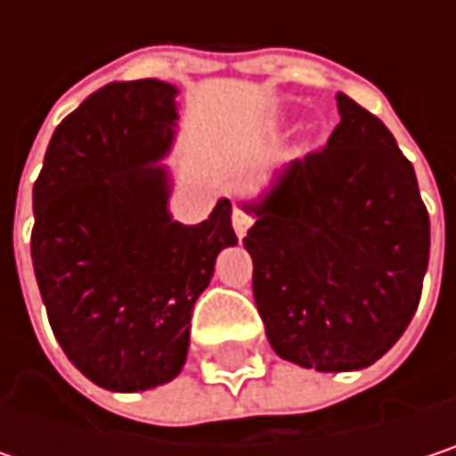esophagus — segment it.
I'll return each mask as SVG.
<instances>
[{"label": "esophagus", "mask_w": 456, "mask_h": 456, "mask_svg": "<svg viewBox=\"0 0 456 456\" xmlns=\"http://www.w3.org/2000/svg\"><path fill=\"white\" fill-rule=\"evenodd\" d=\"M250 224H253V219L245 214V211H234L232 214V227H234V234L242 240L245 234H248V229H250Z\"/></svg>", "instance_id": "esophagus-1"}]
</instances>
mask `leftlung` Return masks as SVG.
<instances>
[{
  "label": "left lung",
  "mask_w": 456,
  "mask_h": 456,
  "mask_svg": "<svg viewBox=\"0 0 456 456\" xmlns=\"http://www.w3.org/2000/svg\"><path fill=\"white\" fill-rule=\"evenodd\" d=\"M327 147L285 163L242 200L253 298L274 354L306 370L375 364L417 312L430 219L386 124L338 92Z\"/></svg>",
  "instance_id": "obj_1"
}]
</instances>
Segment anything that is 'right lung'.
Listing matches in <instances>:
<instances>
[{
  "instance_id": "obj_1",
  "label": "right lung",
  "mask_w": 456,
  "mask_h": 456,
  "mask_svg": "<svg viewBox=\"0 0 456 456\" xmlns=\"http://www.w3.org/2000/svg\"><path fill=\"white\" fill-rule=\"evenodd\" d=\"M176 94L158 78L97 89L54 129L34 184L31 258L52 332L116 394L182 372L195 301L237 245L227 198L200 224L168 211Z\"/></svg>"
}]
</instances>
